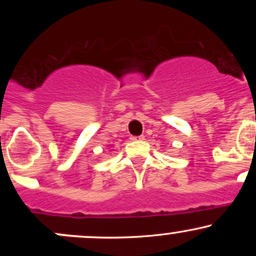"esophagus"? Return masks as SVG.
Wrapping results in <instances>:
<instances>
[{
	"instance_id": "esophagus-1",
	"label": "esophagus",
	"mask_w": 256,
	"mask_h": 256,
	"mask_svg": "<svg viewBox=\"0 0 256 256\" xmlns=\"http://www.w3.org/2000/svg\"><path fill=\"white\" fill-rule=\"evenodd\" d=\"M130 140H134V142H137V140H144V136H132Z\"/></svg>"
}]
</instances>
